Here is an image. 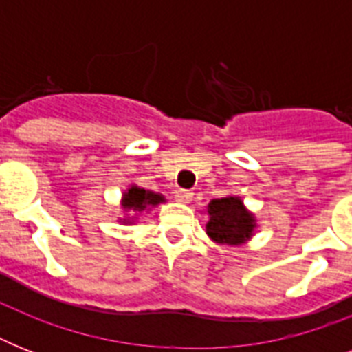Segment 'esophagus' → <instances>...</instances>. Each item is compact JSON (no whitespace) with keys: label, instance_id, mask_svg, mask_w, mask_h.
I'll list each match as a JSON object with an SVG mask.
<instances>
[{"label":"esophagus","instance_id":"1","mask_svg":"<svg viewBox=\"0 0 352 352\" xmlns=\"http://www.w3.org/2000/svg\"><path fill=\"white\" fill-rule=\"evenodd\" d=\"M193 199V192H190V190H177L175 192V201H179V203H190Z\"/></svg>","mask_w":352,"mask_h":352}]
</instances>
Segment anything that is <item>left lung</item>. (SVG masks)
Wrapping results in <instances>:
<instances>
[{
    "mask_svg": "<svg viewBox=\"0 0 352 352\" xmlns=\"http://www.w3.org/2000/svg\"><path fill=\"white\" fill-rule=\"evenodd\" d=\"M210 219L206 223V234L217 245H243L254 235L256 219L245 208L241 197L228 195V197L212 199L206 206Z\"/></svg>",
    "mask_w": 352,
    "mask_h": 352,
    "instance_id": "obj_1",
    "label": "left lung"
}]
</instances>
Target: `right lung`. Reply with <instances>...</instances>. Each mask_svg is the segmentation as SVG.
Returning a JSON list of instances; mask_svg holds the SVG:
<instances>
[{
    "instance_id": "1",
    "label": "right lung",
    "mask_w": 352,
    "mask_h": 352,
    "mask_svg": "<svg viewBox=\"0 0 352 352\" xmlns=\"http://www.w3.org/2000/svg\"><path fill=\"white\" fill-rule=\"evenodd\" d=\"M164 201L166 199L160 193L149 192V190H144V188L131 184L124 192V195H122V208L126 210V212L142 214V212L149 210L151 206H157V204L164 203ZM124 223H129V219H124Z\"/></svg>"
}]
</instances>
